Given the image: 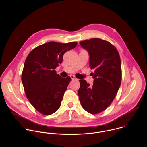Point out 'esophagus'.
Here are the masks:
<instances>
[{"label": "esophagus", "instance_id": "esophagus-1", "mask_svg": "<svg viewBox=\"0 0 147 147\" xmlns=\"http://www.w3.org/2000/svg\"><path fill=\"white\" fill-rule=\"evenodd\" d=\"M70 77H71V80H77V78H76L74 76H73V75H71V76H70Z\"/></svg>", "mask_w": 147, "mask_h": 147}]
</instances>
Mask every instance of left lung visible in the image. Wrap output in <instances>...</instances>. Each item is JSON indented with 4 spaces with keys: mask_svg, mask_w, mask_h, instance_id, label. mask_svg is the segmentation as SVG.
<instances>
[{
    "mask_svg": "<svg viewBox=\"0 0 147 147\" xmlns=\"http://www.w3.org/2000/svg\"><path fill=\"white\" fill-rule=\"evenodd\" d=\"M81 46L90 55L92 73V85L80 80L78 91L82 108L91 114L105 110L115 98L121 81L120 57L116 48L109 42L99 38L81 41Z\"/></svg>",
    "mask_w": 147,
    "mask_h": 147,
    "instance_id": "left-lung-1",
    "label": "left lung"
}]
</instances>
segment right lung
Instances as JSON below:
<instances>
[{"label":"right lung","mask_w":147,"mask_h":147,"mask_svg":"<svg viewBox=\"0 0 147 147\" xmlns=\"http://www.w3.org/2000/svg\"><path fill=\"white\" fill-rule=\"evenodd\" d=\"M77 45L76 42H49L34 48L27 56L22 81L28 100L40 113L52 115L60 107L71 78L60 77L55 69L62 63L63 55Z\"/></svg>","instance_id":"obj_1"}]
</instances>
